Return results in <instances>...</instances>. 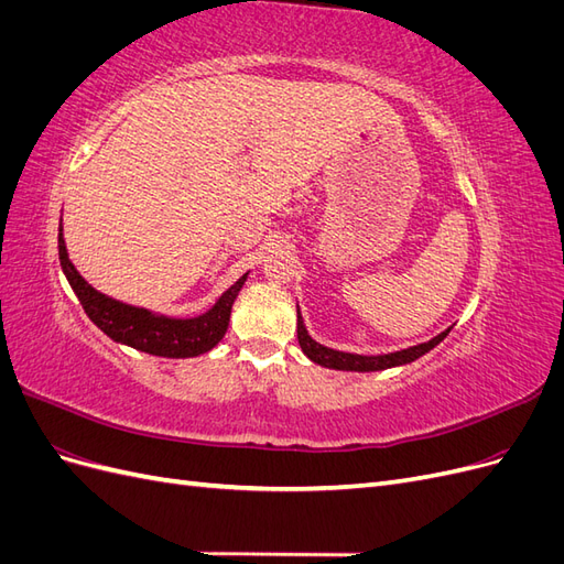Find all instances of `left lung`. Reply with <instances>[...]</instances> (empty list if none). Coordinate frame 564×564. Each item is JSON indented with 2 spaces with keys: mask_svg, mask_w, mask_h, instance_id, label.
<instances>
[{
  "mask_svg": "<svg viewBox=\"0 0 564 564\" xmlns=\"http://www.w3.org/2000/svg\"><path fill=\"white\" fill-rule=\"evenodd\" d=\"M299 346L301 350L311 357L313 362L322 365V367H329V369H344V371H379V369H388V367H398V365H406V362H414L416 357L425 355L429 350H433L440 340H445L449 329L437 334L435 338H431L429 344H419L412 346L406 350H398V352H388V355H355V352H340V350H332L327 346L317 344L308 336L303 327V319L299 313Z\"/></svg>",
  "mask_w": 564,
  "mask_h": 564,
  "instance_id": "obj_1",
  "label": "left lung"
}]
</instances>
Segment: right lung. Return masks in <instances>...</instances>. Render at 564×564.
Returning <instances> with one entry per match:
<instances>
[{"mask_svg":"<svg viewBox=\"0 0 564 564\" xmlns=\"http://www.w3.org/2000/svg\"><path fill=\"white\" fill-rule=\"evenodd\" d=\"M58 259L67 282L75 289L84 313L91 317V322L100 332H106L112 340H119V344H127L135 350L160 357H195L212 350L218 340L224 338L230 322L232 303L247 280V275L237 280L228 292L216 301L209 313L193 319H174L164 315H152L150 311L133 308V305L119 303L115 299H108L106 294L96 292V289L75 270L70 259H67L63 226L58 228Z\"/></svg>","mask_w":564,"mask_h":564,"instance_id":"obj_1","label":"right lung"}]
</instances>
